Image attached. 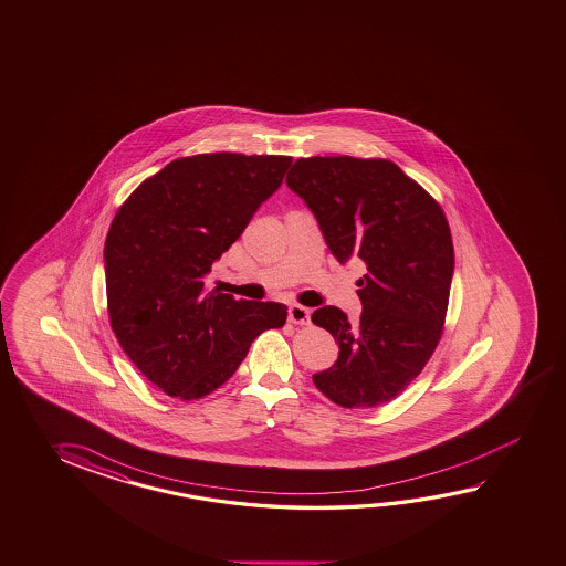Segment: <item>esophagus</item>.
I'll use <instances>...</instances> for the list:
<instances>
[{
    "instance_id": "1",
    "label": "esophagus",
    "mask_w": 566,
    "mask_h": 566,
    "mask_svg": "<svg viewBox=\"0 0 566 566\" xmlns=\"http://www.w3.org/2000/svg\"><path fill=\"white\" fill-rule=\"evenodd\" d=\"M311 311L303 305H291L289 307V322L295 325H310Z\"/></svg>"
}]
</instances>
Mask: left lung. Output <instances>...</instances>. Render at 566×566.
<instances>
[{
	"label": "left lung",
	"mask_w": 566,
	"mask_h": 566,
	"mask_svg": "<svg viewBox=\"0 0 566 566\" xmlns=\"http://www.w3.org/2000/svg\"><path fill=\"white\" fill-rule=\"evenodd\" d=\"M285 182L307 202L335 259L366 265L357 325L333 305L311 315L339 344L337 361L313 384L347 410L388 403L442 339L454 273L442 207L388 158H297Z\"/></svg>",
	"instance_id": "obj_1"
}]
</instances>
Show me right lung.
<instances>
[{"label": "right lung", "mask_w": 566, "mask_h": 566, "mask_svg": "<svg viewBox=\"0 0 566 566\" xmlns=\"http://www.w3.org/2000/svg\"><path fill=\"white\" fill-rule=\"evenodd\" d=\"M291 156H182L140 182L104 243L112 332L170 398H205L233 376L287 307L209 291L205 275L279 189Z\"/></svg>", "instance_id": "1"}]
</instances>
